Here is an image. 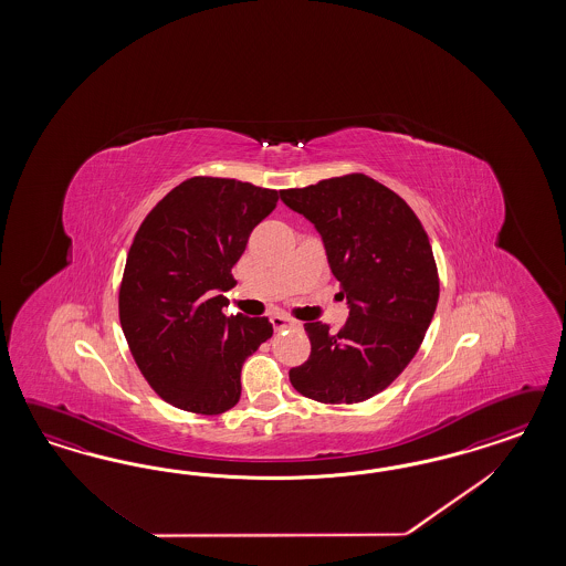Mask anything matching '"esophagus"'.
Segmentation results:
<instances>
[{
    "instance_id": "obj_1",
    "label": "esophagus",
    "mask_w": 566,
    "mask_h": 566,
    "mask_svg": "<svg viewBox=\"0 0 566 566\" xmlns=\"http://www.w3.org/2000/svg\"><path fill=\"white\" fill-rule=\"evenodd\" d=\"M270 322H272V326L274 329H284V327H298V322L296 319H292L289 315H282V313H275L270 317Z\"/></svg>"
}]
</instances>
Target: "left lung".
<instances>
[{
  "instance_id": "8db88e82",
  "label": "left lung",
  "mask_w": 566,
  "mask_h": 566,
  "mask_svg": "<svg viewBox=\"0 0 566 566\" xmlns=\"http://www.w3.org/2000/svg\"><path fill=\"white\" fill-rule=\"evenodd\" d=\"M324 239L329 270L348 301L338 332L305 324L311 355L292 367L296 392L353 405L386 390L417 355L440 296L428 232L395 190L365 174L280 190Z\"/></svg>"
}]
</instances>
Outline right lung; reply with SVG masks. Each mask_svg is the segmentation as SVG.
<instances>
[{
  "label": "right lung",
  "mask_w": 566,
  "mask_h": 566,
  "mask_svg": "<svg viewBox=\"0 0 566 566\" xmlns=\"http://www.w3.org/2000/svg\"><path fill=\"white\" fill-rule=\"evenodd\" d=\"M275 203L277 190L195 176L138 226L118 294L122 332L147 384L176 409H232L242 363L274 334L268 317H226L222 292Z\"/></svg>",
  "instance_id": "1"
}]
</instances>
